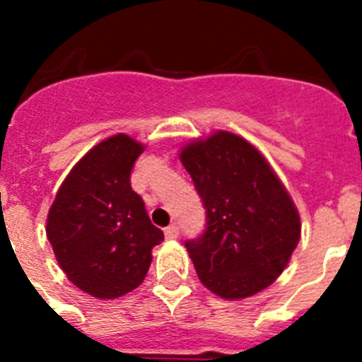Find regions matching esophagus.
I'll return each instance as SVG.
<instances>
[{
	"mask_svg": "<svg viewBox=\"0 0 362 362\" xmlns=\"http://www.w3.org/2000/svg\"><path fill=\"white\" fill-rule=\"evenodd\" d=\"M165 238L166 239H177L179 238V226L170 225L165 228Z\"/></svg>",
	"mask_w": 362,
	"mask_h": 362,
	"instance_id": "1",
	"label": "esophagus"
}]
</instances>
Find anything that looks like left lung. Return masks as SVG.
<instances>
[{
  "label": "left lung",
  "mask_w": 362,
  "mask_h": 362,
  "mask_svg": "<svg viewBox=\"0 0 362 362\" xmlns=\"http://www.w3.org/2000/svg\"><path fill=\"white\" fill-rule=\"evenodd\" d=\"M181 163L206 216L199 238L185 241L201 283L225 299L270 286L296 250L300 221L267 159L243 137L217 132L188 145Z\"/></svg>",
  "instance_id": "1"
}]
</instances>
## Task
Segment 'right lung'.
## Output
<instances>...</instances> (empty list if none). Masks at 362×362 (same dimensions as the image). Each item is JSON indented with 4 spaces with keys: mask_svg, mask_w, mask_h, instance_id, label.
Returning <instances> with one entry per match:
<instances>
[{
    "mask_svg": "<svg viewBox=\"0 0 362 362\" xmlns=\"http://www.w3.org/2000/svg\"><path fill=\"white\" fill-rule=\"evenodd\" d=\"M143 145L117 134L86 153L50 206L47 235L57 263L83 292L116 299L137 288L165 239L130 174Z\"/></svg>",
    "mask_w": 362,
    "mask_h": 362,
    "instance_id": "add662e5",
    "label": "right lung"
}]
</instances>
